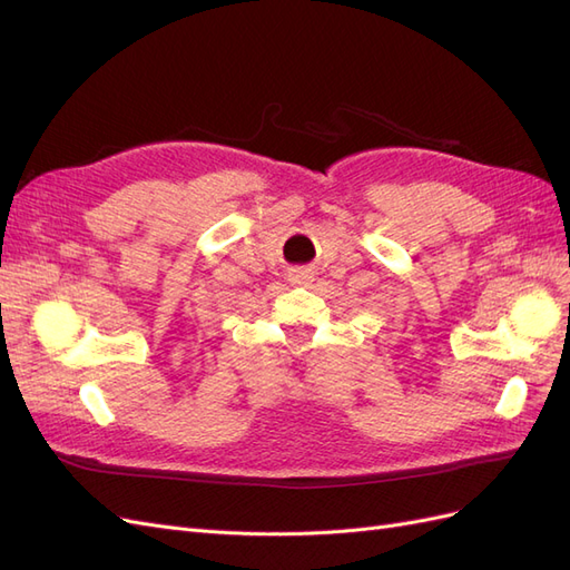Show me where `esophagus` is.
<instances>
[{"mask_svg": "<svg viewBox=\"0 0 570 570\" xmlns=\"http://www.w3.org/2000/svg\"><path fill=\"white\" fill-rule=\"evenodd\" d=\"M312 281H314L312 268L299 266V268H292V271H289V283H292V285H308Z\"/></svg>", "mask_w": 570, "mask_h": 570, "instance_id": "esophagus-1", "label": "esophagus"}]
</instances>
